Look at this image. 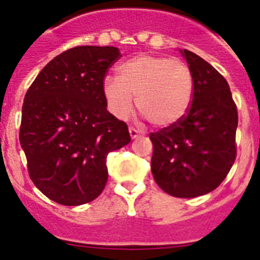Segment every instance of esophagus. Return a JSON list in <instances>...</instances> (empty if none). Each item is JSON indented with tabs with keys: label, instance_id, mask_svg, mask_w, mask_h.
Wrapping results in <instances>:
<instances>
[{
	"label": "esophagus",
	"instance_id": "esophagus-1",
	"mask_svg": "<svg viewBox=\"0 0 260 260\" xmlns=\"http://www.w3.org/2000/svg\"><path fill=\"white\" fill-rule=\"evenodd\" d=\"M128 133H130V137H132V139H135V138H138L139 135H141V132H139V130H137L135 127H133V126H130V127H128Z\"/></svg>",
	"mask_w": 260,
	"mask_h": 260
}]
</instances>
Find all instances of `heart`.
Here are the masks:
<instances>
[{
    "label": "heart",
    "mask_w": 260,
    "mask_h": 260,
    "mask_svg": "<svg viewBox=\"0 0 260 260\" xmlns=\"http://www.w3.org/2000/svg\"><path fill=\"white\" fill-rule=\"evenodd\" d=\"M118 79L105 78L103 95L110 113L126 119L137 109L152 126L167 128L189 113L195 91L191 69L181 59L138 54L117 68Z\"/></svg>",
    "instance_id": "obj_1"
}]
</instances>
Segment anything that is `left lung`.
<instances>
[{"instance_id":"obj_1","label":"left lung","mask_w":260,"mask_h":260,"mask_svg":"<svg viewBox=\"0 0 260 260\" xmlns=\"http://www.w3.org/2000/svg\"><path fill=\"white\" fill-rule=\"evenodd\" d=\"M182 54L194 74V99L181 122L150 134L151 171L167 194L195 198L220 186L234 164L238 113L219 71L190 50Z\"/></svg>"}]
</instances>
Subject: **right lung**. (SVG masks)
I'll list each match as a JSON object with an SVG mask.
<instances>
[{"mask_svg": "<svg viewBox=\"0 0 260 260\" xmlns=\"http://www.w3.org/2000/svg\"><path fill=\"white\" fill-rule=\"evenodd\" d=\"M118 48L65 50L39 73L24 96L19 142L29 178L45 197L80 206L107 185V156L132 141L123 121L107 110L103 82Z\"/></svg>", "mask_w": 260, "mask_h": 260, "instance_id": "right-lung-1", "label": "right lung"}]
</instances>
